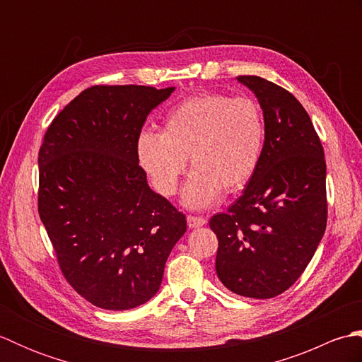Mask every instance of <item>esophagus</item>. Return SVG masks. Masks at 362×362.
<instances>
[{"label":"esophagus","instance_id":"esophagus-1","mask_svg":"<svg viewBox=\"0 0 362 362\" xmlns=\"http://www.w3.org/2000/svg\"><path fill=\"white\" fill-rule=\"evenodd\" d=\"M187 222H188V227L189 228H197V227H202L206 224V219L202 218V216H189L187 218Z\"/></svg>","mask_w":362,"mask_h":362}]
</instances>
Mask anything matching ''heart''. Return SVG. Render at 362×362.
I'll use <instances>...</instances> for the list:
<instances>
[{
    "label": "heart",
    "mask_w": 362,
    "mask_h": 362,
    "mask_svg": "<svg viewBox=\"0 0 362 362\" xmlns=\"http://www.w3.org/2000/svg\"><path fill=\"white\" fill-rule=\"evenodd\" d=\"M266 143L263 107L249 96L202 93L169 110L161 134L143 130L136 140L140 165L163 196H174L187 160L194 169L183 204L204 209L241 189L255 175Z\"/></svg>",
    "instance_id": "heart-1"
}]
</instances>
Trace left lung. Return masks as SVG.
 Wrapping results in <instances>:
<instances>
[{"mask_svg":"<svg viewBox=\"0 0 362 362\" xmlns=\"http://www.w3.org/2000/svg\"><path fill=\"white\" fill-rule=\"evenodd\" d=\"M263 107L266 143L255 175L210 227L216 274L238 296L272 298L308 266L327 227V165L310 115L288 90L238 76Z\"/></svg>","mask_w":362,"mask_h":362,"instance_id":"1","label":"left lung"}]
</instances>
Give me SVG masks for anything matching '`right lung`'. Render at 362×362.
Segmentation results:
<instances>
[{
    "instance_id": "1",
    "label": "right lung",
    "mask_w": 362,
    "mask_h": 362,
    "mask_svg": "<svg viewBox=\"0 0 362 362\" xmlns=\"http://www.w3.org/2000/svg\"><path fill=\"white\" fill-rule=\"evenodd\" d=\"M174 91L95 86L52 119L38 151V214L66 281L98 308L122 311L160 289L187 218L149 188L136 140Z\"/></svg>"
}]
</instances>
